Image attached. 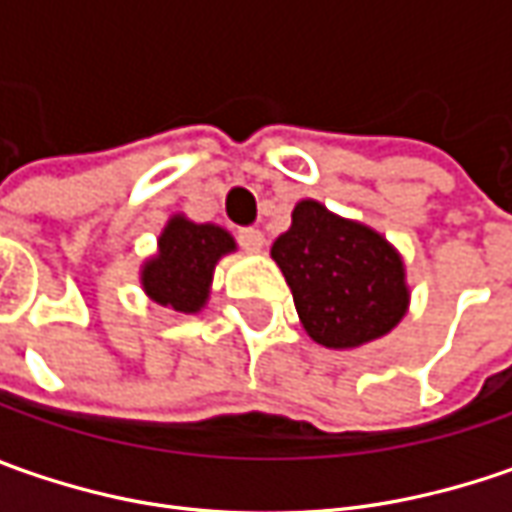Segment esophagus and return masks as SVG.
Instances as JSON below:
<instances>
[{
    "mask_svg": "<svg viewBox=\"0 0 512 512\" xmlns=\"http://www.w3.org/2000/svg\"><path fill=\"white\" fill-rule=\"evenodd\" d=\"M236 239H239V245L250 250V253H256V250H262L265 245V236H262V230H256V227H239L236 230Z\"/></svg>",
    "mask_w": 512,
    "mask_h": 512,
    "instance_id": "obj_1",
    "label": "esophagus"
}]
</instances>
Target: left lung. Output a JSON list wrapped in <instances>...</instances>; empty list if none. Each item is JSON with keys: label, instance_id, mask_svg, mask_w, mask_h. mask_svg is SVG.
<instances>
[{"label": "left lung", "instance_id": "1", "mask_svg": "<svg viewBox=\"0 0 512 512\" xmlns=\"http://www.w3.org/2000/svg\"><path fill=\"white\" fill-rule=\"evenodd\" d=\"M270 256L313 342L359 347L402 322L404 265L376 230L305 199L293 207V225L273 242Z\"/></svg>", "mask_w": 512, "mask_h": 512}]
</instances>
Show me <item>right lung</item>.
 <instances>
[{"label": "right lung", "mask_w": 512, "mask_h": 512, "mask_svg": "<svg viewBox=\"0 0 512 512\" xmlns=\"http://www.w3.org/2000/svg\"><path fill=\"white\" fill-rule=\"evenodd\" d=\"M233 247L236 242L222 227L173 216L159 236V256H153L142 270V287L159 305L196 313L210 293L213 267Z\"/></svg>", "instance_id": "add662e5"}]
</instances>
